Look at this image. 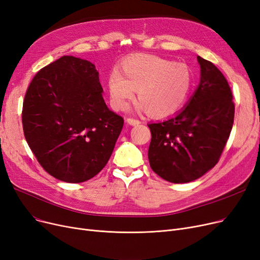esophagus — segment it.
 <instances>
[{"instance_id":"1","label":"esophagus","mask_w":260,"mask_h":260,"mask_svg":"<svg viewBox=\"0 0 260 260\" xmlns=\"http://www.w3.org/2000/svg\"><path fill=\"white\" fill-rule=\"evenodd\" d=\"M126 122H127L129 125H133V126H135V125H138V124L141 123L139 120L134 119V118H126Z\"/></svg>"}]
</instances>
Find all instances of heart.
Segmentation results:
<instances>
[{
    "label": "heart",
    "mask_w": 260,
    "mask_h": 260,
    "mask_svg": "<svg viewBox=\"0 0 260 260\" xmlns=\"http://www.w3.org/2000/svg\"><path fill=\"white\" fill-rule=\"evenodd\" d=\"M193 75L183 63H174L153 54H133L121 63L120 73L108 78L111 104L123 109L137 90L139 107L153 118L174 114L186 101Z\"/></svg>",
    "instance_id": "1"
}]
</instances>
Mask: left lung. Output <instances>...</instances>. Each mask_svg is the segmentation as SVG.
Returning <instances> with one entry per match:
<instances>
[{"instance_id": "8db88e82", "label": "left lung", "mask_w": 260, "mask_h": 260, "mask_svg": "<svg viewBox=\"0 0 260 260\" xmlns=\"http://www.w3.org/2000/svg\"><path fill=\"white\" fill-rule=\"evenodd\" d=\"M200 82L186 107L175 117L151 123L148 157L152 170L172 183L194 181L219 160L232 132L235 104L217 67L197 56Z\"/></svg>"}]
</instances>
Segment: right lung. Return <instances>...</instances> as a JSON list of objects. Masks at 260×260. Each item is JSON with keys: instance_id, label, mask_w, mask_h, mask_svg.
Masks as SVG:
<instances>
[{"instance_id": "1", "label": "right lung", "mask_w": 260, "mask_h": 260, "mask_svg": "<svg viewBox=\"0 0 260 260\" xmlns=\"http://www.w3.org/2000/svg\"><path fill=\"white\" fill-rule=\"evenodd\" d=\"M123 124L104 101L95 65L72 55L38 72L23 100L28 147L48 174L69 183L90 180L106 166Z\"/></svg>"}]
</instances>
